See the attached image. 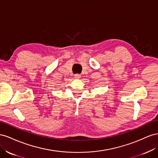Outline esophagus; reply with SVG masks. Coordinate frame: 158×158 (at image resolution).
<instances>
[{
	"label": "esophagus",
	"instance_id": "obj_1",
	"mask_svg": "<svg viewBox=\"0 0 158 158\" xmlns=\"http://www.w3.org/2000/svg\"><path fill=\"white\" fill-rule=\"evenodd\" d=\"M75 77L76 79H80L81 78V75L79 74H75Z\"/></svg>",
	"mask_w": 158,
	"mask_h": 158
}]
</instances>
